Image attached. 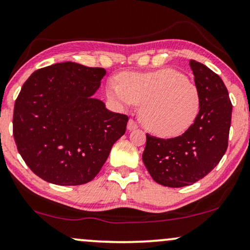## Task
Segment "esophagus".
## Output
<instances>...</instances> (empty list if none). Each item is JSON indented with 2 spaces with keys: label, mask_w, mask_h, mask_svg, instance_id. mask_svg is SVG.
I'll use <instances>...</instances> for the list:
<instances>
[{
  "label": "esophagus",
  "mask_w": 250,
  "mask_h": 250,
  "mask_svg": "<svg viewBox=\"0 0 250 250\" xmlns=\"http://www.w3.org/2000/svg\"><path fill=\"white\" fill-rule=\"evenodd\" d=\"M135 128H138V124L133 121V119H129L127 123V129L128 131H133V129H135Z\"/></svg>",
  "instance_id": "1"
}]
</instances>
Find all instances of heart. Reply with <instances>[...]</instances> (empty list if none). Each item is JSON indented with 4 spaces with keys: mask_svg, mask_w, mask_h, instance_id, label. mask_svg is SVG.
Listing matches in <instances>:
<instances>
[{
    "mask_svg": "<svg viewBox=\"0 0 250 250\" xmlns=\"http://www.w3.org/2000/svg\"><path fill=\"white\" fill-rule=\"evenodd\" d=\"M108 95L126 108L142 104V124L162 138L177 137L187 131L201 106V94L195 83L173 69L121 74L119 82L108 83Z\"/></svg>",
    "mask_w": 250,
    "mask_h": 250,
    "instance_id": "b5f03b06",
    "label": "heart"
}]
</instances>
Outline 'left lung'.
<instances>
[{"label": "left lung", "mask_w": 250, "mask_h": 250, "mask_svg": "<svg viewBox=\"0 0 250 250\" xmlns=\"http://www.w3.org/2000/svg\"><path fill=\"white\" fill-rule=\"evenodd\" d=\"M201 94L199 115L177 138L147 134L142 161L153 179L167 187H184L206 177L224 156L229 146L232 103L226 86L204 64L189 61Z\"/></svg>", "instance_id": "1"}]
</instances>
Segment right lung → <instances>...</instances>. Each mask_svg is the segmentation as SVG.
Masks as SVG:
<instances>
[{
  "instance_id": "add662e5",
  "label": "right lung",
  "mask_w": 250,
  "mask_h": 250,
  "mask_svg": "<svg viewBox=\"0 0 250 250\" xmlns=\"http://www.w3.org/2000/svg\"><path fill=\"white\" fill-rule=\"evenodd\" d=\"M105 70L64 62L42 67L15 102L12 131L33 172L48 183L76 186L93 180L128 117L109 111L93 95Z\"/></svg>"
}]
</instances>
